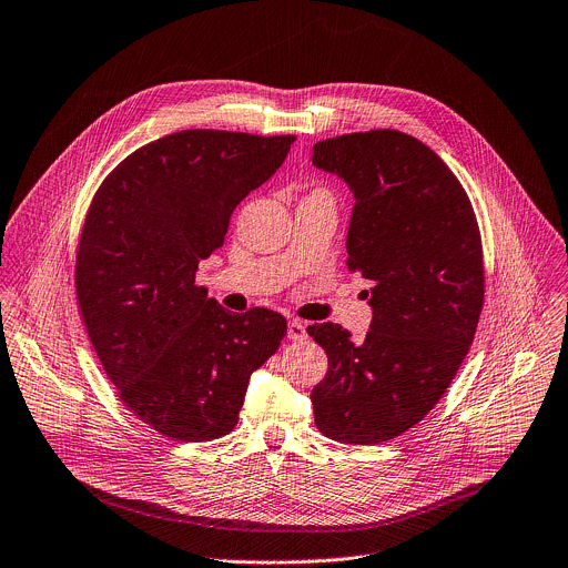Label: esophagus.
I'll list each match as a JSON object with an SVG mask.
<instances>
[{
	"label": "esophagus",
	"instance_id": "obj_1",
	"mask_svg": "<svg viewBox=\"0 0 568 568\" xmlns=\"http://www.w3.org/2000/svg\"><path fill=\"white\" fill-rule=\"evenodd\" d=\"M287 337L292 342H303L307 337V328H305V323L301 318H292L287 323Z\"/></svg>",
	"mask_w": 568,
	"mask_h": 568
}]
</instances>
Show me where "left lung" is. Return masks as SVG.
<instances>
[{"label":"left lung","mask_w":568,"mask_h":568,"mask_svg":"<svg viewBox=\"0 0 568 568\" xmlns=\"http://www.w3.org/2000/svg\"><path fill=\"white\" fill-rule=\"evenodd\" d=\"M312 164L355 195L348 272L371 281L362 344L339 323L307 335L328 373L312 388L314 423L348 445H379L418 425L458 373L483 310L480 231L445 161L412 134L371 130L314 143Z\"/></svg>","instance_id":"left-lung-1"}]
</instances>
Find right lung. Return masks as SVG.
I'll use <instances>...</instances> for the list:
<instances>
[{"label":"right lung","instance_id":"1","mask_svg":"<svg viewBox=\"0 0 568 568\" xmlns=\"http://www.w3.org/2000/svg\"><path fill=\"white\" fill-rule=\"evenodd\" d=\"M294 139L226 130L161 136L128 154L90 204L75 252L80 316L121 402L161 436H226L250 375L287 333L274 310L226 312L195 272Z\"/></svg>","mask_w":568,"mask_h":568}]
</instances>
